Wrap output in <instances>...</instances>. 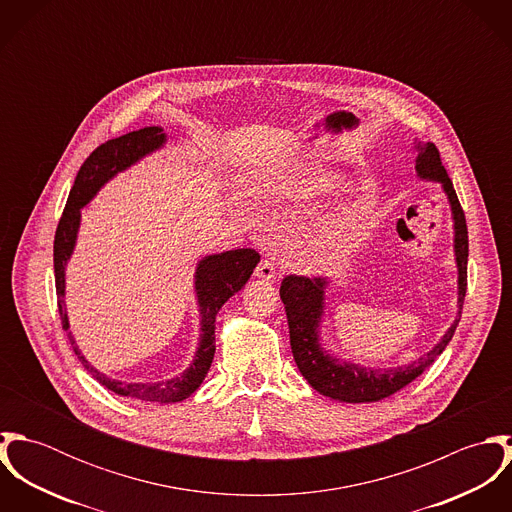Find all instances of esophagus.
Returning a JSON list of instances; mask_svg holds the SVG:
<instances>
[{"mask_svg":"<svg viewBox=\"0 0 512 512\" xmlns=\"http://www.w3.org/2000/svg\"><path fill=\"white\" fill-rule=\"evenodd\" d=\"M254 276H256V278H260V280H266V282H270V280L276 276V268H274L272 260L264 258V260L258 264V268H256Z\"/></svg>","mask_w":512,"mask_h":512,"instance_id":"1","label":"esophagus"}]
</instances>
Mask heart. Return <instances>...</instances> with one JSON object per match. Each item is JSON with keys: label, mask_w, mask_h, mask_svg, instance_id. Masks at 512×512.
Instances as JSON below:
<instances>
[{"label": "heart", "mask_w": 512, "mask_h": 512, "mask_svg": "<svg viewBox=\"0 0 512 512\" xmlns=\"http://www.w3.org/2000/svg\"><path fill=\"white\" fill-rule=\"evenodd\" d=\"M353 220L355 209L349 203L337 205L333 211H329L323 219L315 224L317 238L323 246H327L335 256H345L355 240L353 232Z\"/></svg>", "instance_id": "obj_1"}]
</instances>
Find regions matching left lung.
I'll use <instances>...</instances> for the list:
<instances>
[{"label":"left lung","mask_w":512,"mask_h":512,"mask_svg":"<svg viewBox=\"0 0 512 512\" xmlns=\"http://www.w3.org/2000/svg\"><path fill=\"white\" fill-rule=\"evenodd\" d=\"M416 155V171L422 179L438 181L449 199L451 215H453V228H455V260H457V303L459 311L449 327V331L441 337L438 345L412 365L398 366V368H365L353 363H339L337 359L329 357L319 345V323L323 315V295L327 288V280L321 276L307 278L290 274L282 280L280 297L286 305L288 325H290V343H292L293 359L299 372L305 380L323 396L341 402H378L382 398L392 396L400 388L408 386L414 378H418L428 366L432 365L447 343L451 341L463 309V299L467 292V256H469V240H467V222L465 213L459 205L457 193L453 183L441 165L439 149L434 144H418Z\"/></svg>","instance_id":"obj_1"}]
</instances>
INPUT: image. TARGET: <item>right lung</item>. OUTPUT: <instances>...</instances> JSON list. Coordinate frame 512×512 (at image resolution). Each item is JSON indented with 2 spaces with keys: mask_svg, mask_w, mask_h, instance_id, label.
Returning <instances> with one entry per match:
<instances>
[{
  "mask_svg": "<svg viewBox=\"0 0 512 512\" xmlns=\"http://www.w3.org/2000/svg\"><path fill=\"white\" fill-rule=\"evenodd\" d=\"M165 144V134L157 126H149L138 132H130L126 136L108 140L106 144L96 147L86 161L82 163L73 189L69 195V201L65 205L63 217L59 220L57 232H55V286H57V303L61 313L63 329L69 331V317L65 309V266L67 260L73 254L76 232L80 224V209L96 195V191L112 179L116 173L128 169L138 159H142L153 149ZM260 262V254L252 248H238L228 250L222 254L207 256L199 262L195 272V290L199 299V311H201V343L197 349V355L191 366L165 382H120L112 380L106 374L98 372L90 365L74 347V339L69 333L74 355L82 366L108 390L120 396H130L144 402H179L189 398L205 380L213 357H215V319L220 307L228 297L240 292L248 278L252 276L256 264Z\"/></svg>",
  "mask_w": 512,
  "mask_h": 512,
  "instance_id": "add662e5",
  "label": "right lung"
}]
</instances>
